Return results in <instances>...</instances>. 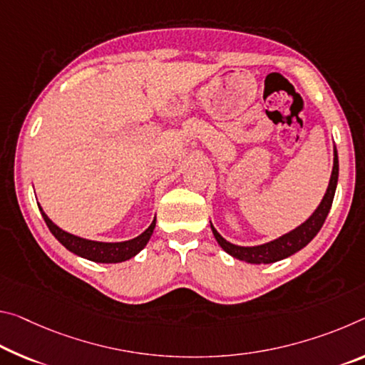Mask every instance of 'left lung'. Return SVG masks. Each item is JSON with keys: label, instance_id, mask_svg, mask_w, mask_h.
<instances>
[{"label": "left lung", "instance_id": "left-lung-1", "mask_svg": "<svg viewBox=\"0 0 365 365\" xmlns=\"http://www.w3.org/2000/svg\"><path fill=\"white\" fill-rule=\"evenodd\" d=\"M338 172H339V164H338V153L336 148H334V159H333V172H331V178H329V185L327 188V193L323 196L320 206L317 207L315 212L305 221L304 224H300L299 227L291 230L289 234H284L279 239H276L273 242H268V244L263 245H257V247H239L234 245L222 239L216 229L212 227V234L216 237L217 244L222 247L224 252H227L229 255H232L237 259H242V262L247 263H274L279 262L282 258H287L294 255V253L299 252L300 248H304L309 242L314 239V237L318 234V230L322 229L323 222L328 216L329 210H331L333 205V198H334V192H336V183H338Z\"/></svg>", "mask_w": 365, "mask_h": 365}]
</instances>
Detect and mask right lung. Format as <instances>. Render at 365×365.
Here are the masks:
<instances>
[{
  "instance_id": "add662e5",
  "label": "right lung",
  "mask_w": 365,
  "mask_h": 365,
  "mask_svg": "<svg viewBox=\"0 0 365 365\" xmlns=\"http://www.w3.org/2000/svg\"><path fill=\"white\" fill-rule=\"evenodd\" d=\"M38 210L42 212L45 224L48 225L50 232L55 235V239L60 242L63 247H66L69 252L76 253V255L88 258L91 262H96V263H120V262H125V259L133 258L136 253H140L143 248L146 247L155 227V219H154L153 224L149 225L141 235H138L136 239H131L126 242H115V244L113 242H110L108 244V242L88 240V239H81L78 235L68 234L50 221L42 207H38Z\"/></svg>"
}]
</instances>
